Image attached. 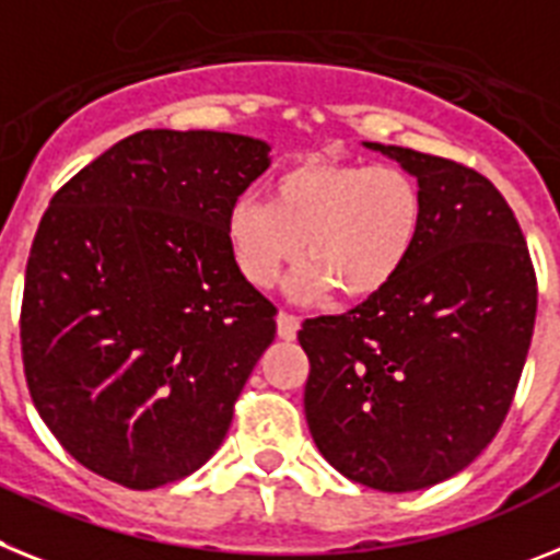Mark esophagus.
<instances>
[{
  "instance_id": "34e87169",
  "label": "esophagus",
  "mask_w": 560,
  "mask_h": 560,
  "mask_svg": "<svg viewBox=\"0 0 560 560\" xmlns=\"http://www.w3.org/2000/svg\"><path fill=\"white\" fill-rule=\"evenodd\" d=\"M276 327H279V336L284 338V341H293L295 332H299V327H302V318L293 316V313H279V318H276Z\"/></svg>"
}]
</instances>
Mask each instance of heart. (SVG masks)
<instances>
[{
  "label": "heart",
  "mask_w": 560,
  "mask_h": 560,
  "mask_svg": "<svg viewBox=\"0 0 560 560\" xmlns=\"http://www.w3.org/2000/svg\"><path fill=\"white\" fill-rule=\"evenodd\" d=\"M267 192L236 199L224 219L233 261L256 288H272L304 247L295 293L370 299L398 279L424 222V192L398 164L304 159Z\"/></svg>",
  "instance_id": "b5f03b06"
}]
</instances>
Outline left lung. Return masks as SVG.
Segmentation results:
<instances>
[{"instance_id":"obj_1","label":"left lung","mask_w":560,"mask_h":560,"mask_svg":"<svg viewBox=\"0 0 560 560\" xmlns=\"http://www.w3.org/2000/svg\"><path fill=\"white\" fill-rule=\"evenodd\" d=\"M368 148L418 178L424 222L389 288L302 324L304 412L341 476L410 492L462 472L501 430L533 341L538 281L490 178L410 148Z\"/></svg>"}]
</instances>
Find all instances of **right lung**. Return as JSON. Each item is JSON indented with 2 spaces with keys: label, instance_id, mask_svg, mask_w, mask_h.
<instances>
[{
  "label": "right lung",
  "instance_id": "add662e5",
  "mask_svg": "<svg viewBox=\"0 0 560 560\" xmlns=\"http://www.w3.org/2000/svg\"><path fill=\"white\" fill-rule=\"evenodd\" d=\"M270 148L215 130H139L65 182L22 293L33 407L96 476L153 490L199 469L276 338L224 219Z\"/></svg>",
  "mask_w": 560,
  "mask_h": 560
}]
</instances>
